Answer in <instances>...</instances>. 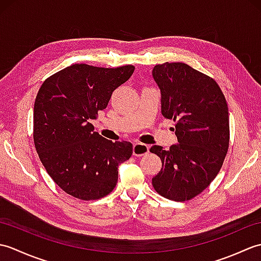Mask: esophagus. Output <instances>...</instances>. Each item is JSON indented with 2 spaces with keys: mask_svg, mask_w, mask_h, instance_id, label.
<instances>
[{
  "mask_svg": "<svg viewBox=\"0 0 261 261\" xmlns=\"http://www.w3.org/2000/svg\"><path fill=\"white\" fill-rule=\"evenodd\" d=\"M148 151H149V147L145 145V143L142 142L134 143V156L140 157V156H143V154L148 153Z\"/></svg>",
  "mask_w": 261,
  "mask_h": 261,
  "instance_id": "obj_1",
  "label": "esophagus"
}]
</instances>
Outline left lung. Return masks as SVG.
<instances>
[{
    "label": "left lung",
    "mask_w": 261,
    "mask_h": 261,
    "mask_svg": "<svg viewBox=\"0 0 261 261\" xmlns=\"http://www.w3.org/2000/svg\"><path fill=\"white\" fill-rule=\"evenodd\" d=\"M152 76L162 92V113L175 122L178 143L150 152L163 167L152 178L160 195L185 202L201 194L222 167L229 149V111L224 94L212 77L184 63L156 65Z\"/></svg>",
    "instance_id": "obj_1"
}]
</instances>
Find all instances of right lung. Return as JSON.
<instances>
[{
    "mask_svg": "<svg viewBox=\"0 0 261 261\" xmlns=\"http://www.w3.org/2000/svg\"><path fill=\"white\" fill-rule=\"evenodd\" d=\"M135 66L115 68L74 64L49 76L33 109V141L43 167L59 188L83 201L114 190L118 167L132 154V143L105 139L90 120L108 107L113 91Z\"/></svg>",
    "mask_w": 261,
    "mask_h": 261,
    "instance_id": "add662e5",
    "label": "right lung"
}]
</instances>
